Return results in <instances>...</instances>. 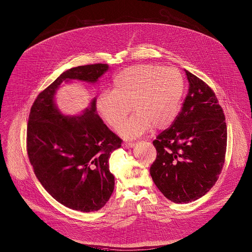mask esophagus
Here are the masks:
<instances>
[{
  "instance_id": "esophagus-1",
  "label": "esophagus",
  "mask_w": 252,
  "mask_h": 252,
  "mask_svg": "<svg viewBox=\"0 0 252 252\" xmlns=\"http://www.w3.org/2000/svg\"><path fill=\"white\" fill-rule=\"evenodd\" d=\"M134 143H130V142H125V143H123V147L124 148H126V149H129V148H132V147H134Z\"/></svg>"
}]
</instances>
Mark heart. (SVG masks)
Here are the masks:
<instances>
[{"label":"heart","instance_id":"b5f03b06","mask_svg":"<svg viewBox=\"0 0 252 252\" xmlns=\"http://www.w3.org/2000/svg\"><path fill=\"white\" fill-rule=\"evenodd\" d=\"M185 91L179 70L156 64H136L125 68L113 79V91L102 92L95 101L101 119L117 129L130 106L134 114L120 128L126 139H134L152 126L168 127L176 119Z\"/></svg>","mask_w":252,"mask_h":252}]
</instances>
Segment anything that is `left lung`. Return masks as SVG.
I'll return each instance as SVG.
<instances>
[{"label":"left lung","mask_w":252,"mask_h":252,"mask_svg":"<svg viewBox=\"0 0 252 252\" xmlns=\"http://www.w3.org/2000/svg\"><path fill=\"white\" fill-rule=\"evenodd\" d=\"M184 71L188 94L171 126L153 141L157 158L150 167L158 189L176 203L196 201L212 188L227 146L225 116L215 94L197 76Z\"/></svg>","instance_id":"1"}]
</instances>
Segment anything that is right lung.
<instances>
[{
	"label": "right lung",
	"mask_w": 252,
	"mask_h": 252,
	"mask_svg": "<svg viewBox=\"0 0 252 252\" xmlns=\"http://www.w3.org/2000/svg\"><path fill=\"white\" fill-rule=\"evenodd\" d=\"M108 69L93 64L63 72L38 95L29 115L27 152L37 178L53 199L83 212L109 201L115 186L109 158L122 140L98 116L95 97L82 114L68 116L56 106L55 94L63 83L96 84Z\"/></svg>",
	"instance_id": "add662e5"
}]
</instances>
